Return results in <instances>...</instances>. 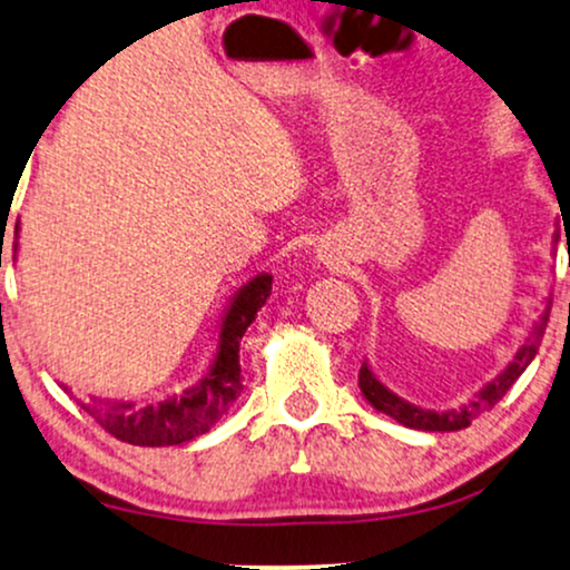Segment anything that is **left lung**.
<instances>
[{
    "mask_svg": "<svg viewBox=\"0 0 570 570\" xmlns=\"http://www.w3.org/2000/svg\"><path fill=\"white\" fill-rule=\"evenodd\" d=\"M547 317H550V312H547L544 317H541V323L533 327V333H531V336H528V341L523 344V350L514 354V360L510 363V367H507V371L501 373L497 381H491V384H488L485 390L480 392L470 405L459 407V411L432 413V411H421V407L405 403V400H400L397 394H392L390 390H386V386H381V381L373 376L371 371H367L365 363H363V367H360V390H363L365 400L373 407H376V411L386 413V416H392L394 421H400V424H403V426H411V430H424V432H456V430H464V426H470L474 419L483 416L485 411H491V407L497 405L507 392H510V386L520 379V373H523L525 367L531 365V360L537 357V352H539L541 338H544Z\"/></svg>",
    "mask_w": 570,
    "mask_h": 570,
    "instance_id": "1",
    "label": "left lung"
}]
</instances>
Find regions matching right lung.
Returning a JSON list of instances; mask_svg holds the SVG:
<instances>
[{
    "label": "right lung",
    "instance_id": "1",
    "mask_svg": "<svg viewBox=\"0 0 570 570\" xmlns=\"http://www.w3.org/2000/svg\"><path fill=\"white\" fill-rule=\"evenodd\" d=\"M18 232V224H16ZM272 293L269 274H258L243 291L237 293L220 327V346L210 373L197 386L186 390L180 397L165 400L157 405H132L109 403V400H92L90 416L106 432L130 445L159 448L180 445L199 438L210 430L216 421L229 411V405L239 397L243 379H239V341L256 320V312L266 304Z\"/></svg>",
    "mask_w": 570,
    "mask_h": 570
}]
</instances>
